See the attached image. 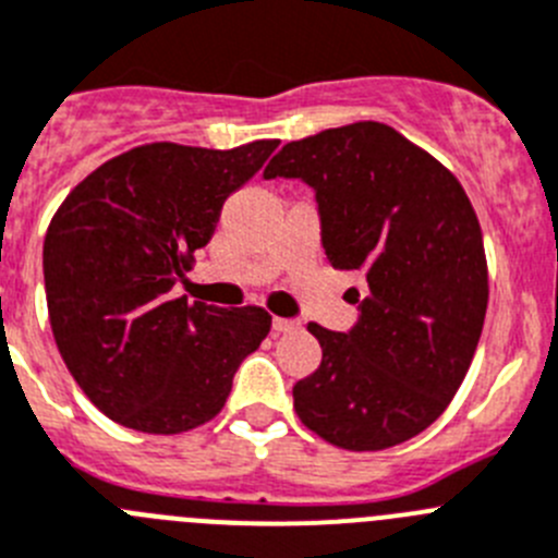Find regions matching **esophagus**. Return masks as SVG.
<instances>
[{"label":"esophagus","instance_id":"obj_1","mask_svg":"<svg viewBox=\"0 0 558 558\" xmlns=\"http://www.w3.org/2000/svg\"><path fill=\"white\" fill-rule=\"evenodd\" d=\"M298 328H300L298 319H283V316H275V319H272L275 333H294Z\"/></svg>","mask_w":558,"mask_h":558}]
</instances>
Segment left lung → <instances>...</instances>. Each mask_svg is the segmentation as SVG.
Instances as JSON below:
<instances>
[{
  "mask_svg": "<svg viewBox=\"0 0 558 558\" xmlns=\"http://www.w3.org/2000/svg\"><path fill=\"white\" fill-rule=\"evenodd\" d=\"M264 178L308 183L330 267L366 280L348 333L308 325L323 364L294 384V411L336 448H395L448 409L478 348L489 280L473 205L453 172L380 122L286 144Z\"/></svg>",
  "mask_w": 558,
  "mask_h": 558,
  "instance_id": "1",
  "label": "left lung"
}]
</instances>
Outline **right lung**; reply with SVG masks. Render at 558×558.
<instances>
[{"mask_svg":"<svg viewBox=\"0 0 558 558\" xmlns=\"http://www.w3.org/2000/svg\"><path fill=\"white\" fill-rule=\"evenodd\" d=\"M278 142L235 149L158 142L110 158L63 199L44 239L54 344L94 405L124 428L183 434L222 411L267 339L258 305L172 298L222 205Z\"/></svg>","mask_w":558,"mask_h":558,"instance_id":"add662e5","label":"right lung"}]
</instances>
